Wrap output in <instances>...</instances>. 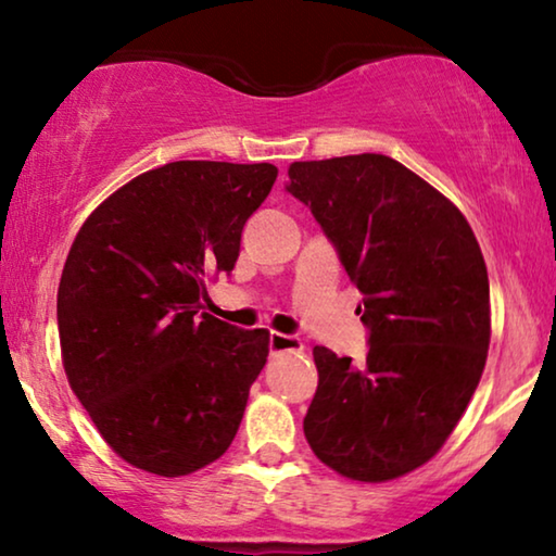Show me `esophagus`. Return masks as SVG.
I'll return each instance as SVG.
<instances>
[{
  "label": "esophagus",
  "instance_id": "obj_1",
  "mask_svg": "<svg viewBox=\"0 0 556 556\" xmlns=\"http://www.w3.org/2000/svg\"><path fill=\"white\" fill-rule=\"evenodd\" d=\"M268 346H270V352H301L303 341H301L299 337H295V333L270 331Z\"/></svg>",
  "mask_w": 556,
  "mask_h": 556
}]
</instances>
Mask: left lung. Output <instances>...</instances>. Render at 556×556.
Listing matches in <instances>:
<instances>
[{
    "mask_svg": "<svg viewBox=\"0 0 556 556\" xmlns=\"http://www.w3.org/2000/svg\"><path fill=\"white\" fill-rule=\"evenodd\" d=\"M306 204L362 293L367 362L314 346L318 387L303 417L311 451L354 481L430 460L483 375L489 273L458 207L384 154L293 162Z\"/></svg>",
    "mask_w": 556,
    "mask_h": 556,
    "instance_id": "8db88e82",
    "label": "left lung"
}]
</instances>
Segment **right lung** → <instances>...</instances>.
I'll use <instances>...</instances> for the list:
<instances>
[{
    "label": "right lung",
    "instance_id": "1",
    "mask_svg": "<svg viewBox=\"0 0 556 556\" xmlns=\"http://www.w3.org/2000/svg\"><path fill=\"white\" fill-rule=\"evenodd\" d=\"M273 164L172 162L113 192L80 227L58 288L67 382L131 466L187 476L230 447L268 331L200 314L235 268Z\"/></svg>",
    "mask_w": 556,
    "mask_h": 556
}]
</instances>
